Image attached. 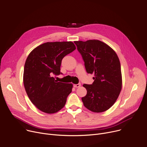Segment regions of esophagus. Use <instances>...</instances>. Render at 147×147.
Here are the masks:
<instances>
[{"mask_svg": "<svg viewBox=\"0 0 147 147\" xmlns=\"http://www.w3.org/2000/svg\"><path fill=\"white\" fill-rule=\"evenodd\" d=\"M75 88H78V87H80L81 86V84L80 83H78V84H74V86H73Z\"/></svg>", "mask_w": 147, "mask_h": 147, "instance_id": "obj_1", "label": "esophagus"}]
</instances>
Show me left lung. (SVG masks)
I'll use <instances>...</instances> for the list:
<instances>
[{"label":"left lung","mask_w":147,"mask_h":147,"mask_svg":"<svg viewBox=\"0 0 147 147\" xmlns=\"http://www.w3.org/2000/svg\"><path fill=\"white\" fill-rule=\"evenodd\" d=\"M87 73L94 74L92 84H83L87 94L82 100L86 107L94 113L109 110L122 88L121 64L115 51L98 40L76 41Z\"/></svg>","instance_id":"left-lung-1"}]
</instances>
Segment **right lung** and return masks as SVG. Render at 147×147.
<instances>
[{
	"mask_svg": "<svg viewBox=\"0 0 147 147\" xmlns=\"http://www.w3.org/2000/svg\"><path fill=\"white\" fill-rule=\"evenodd\" d=\"M76 49L72 42H47L34 49L26 60L23 84L32 102L40 111L56 113L63 109L73 84L58 82L64 56Z\"/></svg>",
	"mask_w": 147,
	"mask_h": 147,
	"instance_id": "obj_1",
	"label": "right lung"
}]
</instances>
